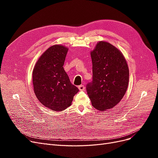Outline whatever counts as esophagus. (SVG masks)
<instances>
[{
	"label": "esophagus",
	"mask_w": 158,
	"mask_h": 158,
	"mask_svg": "<svg viewBox=\"0 0 158 158\" xmlns=\"http://www.w3.org/2000/svg\"><path fill=\"white\" fill-rule=\"evenodd\" d=\"M78 88V89L80 91H84L85 89V86L84 85H79Z\"/></svg>",
	"instance_id": "obj_1"
}]
</instances>
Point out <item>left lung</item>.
Here are the masks:
<instances>
[{"instance_id":"8db88e82","label":"left lung","mask_w":158,"mask_h":158,"mask_svg":"<svg viewBox=\"0 0 158 158\" xmlns=\"http://www.w3.org/2000/svg\"><path fill=\"white\" fill-rule=\"evenodd\" d=\"M90 55L93 80L87 85V93L93 107L103 111L114 107L125 95L128 66L121 51L107 41H99Z\"/></svg>"}]
</instances>
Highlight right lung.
I'll return each instance as SVG.
<instances>
[{"label":"right lung","mask_w":158,"mask_h":158,"mask_svg":"<svg viewBox=\"0 0 158 158\" xmlns=\"http://www.w3.org/2000/svg\"><path fill=\"white\" fill-rule=\"evenodd\" d=\"M69 48L49 47L36 62L32 73L34 93L40 102L52 111H61L72 104L79 89L72 84L63 65Z\"/></svg>","instance_id":"1"}]
</instances>
